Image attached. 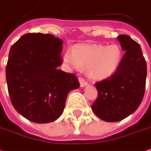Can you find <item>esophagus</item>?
Here are the masks:
<instances>
[{"instance_id":"obj_1","label":"esophagus","mask_w":151,"mask_h":151,"mask_svg":"<svg viewBox=\"0 0 151 151\" xmlns=\"http://www.w3.org/2000/svg\"><path fill=\"white\" fill-rule=\"evenodd\" d=\"M78 80H79V82H80V86H81V87H84L88 85V82H87L84 78H79Z\"/></svg>"}]
</instances>
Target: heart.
Masks as SVG:
<instances>
[{
	"label": "heart",
	"mask_w": 151,
	"mask_h": 151,
	"mask_svg": "<svg viewBox=\"0 0 151 151\" xmlns=\"http://www.w3.org/2000/svg\"><path fill=\"white\" fill-rule=\"evenodd\" d=\"M122 51L117 45H79L65 53L63 60L70 68H88L91 78L103 80L112 76L121 62Z\"/></svg>",
	"instance_id": "obj_1"
}]
</instances>
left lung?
<instances>
[{"instance_id": "1", "label": "left lung", "mask_w": 151, "mask_h": 151, "mask_svg": "<svg viewBox=\"0 0 151 151\" xmlns=\"http://www.w3.org/2000/svg\"><path fill=\"white\" fill-rule=\"evenodd\" d=\"M126 51L116 72L96 82L98 98L91 107L98 118L106 122H118L137 110L143 98L147 62L140 45L126 34L117 37Z\"/></svg>"}]
</instances>
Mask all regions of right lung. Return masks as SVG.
<instances>
[{
  "instance_id": "1",
  "label": "right lung",
  "mask_w": 151,
  "mask_h": 151,
  "mask_svg": "<svg viewBox=\"0 0 151 151\" xmlns=\"http://www.w3.org/2000/svg\"><path fill=\"white\" fill-rule=\"evenodd\" d=\"M62 45L52 34L26 33L10 49L5 70L10 101L29 121H55L69 92L80 86L75 74L58 70Z\"/></svg>"
}]
</instances>
